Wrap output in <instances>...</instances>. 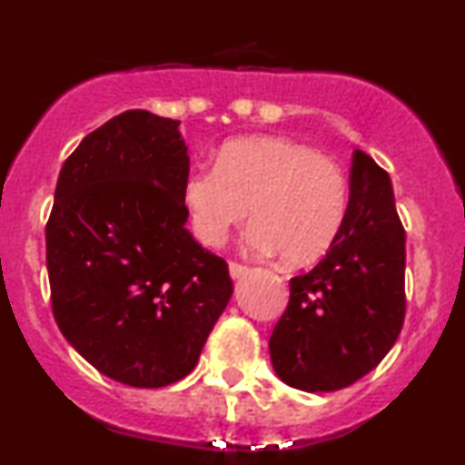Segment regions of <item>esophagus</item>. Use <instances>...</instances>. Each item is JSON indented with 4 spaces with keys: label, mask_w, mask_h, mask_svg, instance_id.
<instances>
[{
    "label": "esophagus",
    "mask_w": 465,
    "mask_h": 465,
    "mask_svg": "<svg viewBox=\"0 0 465 465\" xmlns=\"http://www.w3.org/2000/svg\"><path fill=\"white\" fill-rule=\"evenodd\" d=\"M249 273V269L247 266H242V264H238V262H232L229 264V275H232V280H242L244 275Z\"/></svg>",
    "instance_id": "34e87169"
}]
</instances>
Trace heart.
Segmentation results:
<instances>
[{"instance_id": "1", "label": "heart", "mask_w": 465, "mask_h": 465, "mask_svg": "<svg viewBox=\"0 0 465 465\" xmlns=\"http://www.w3.org/2000/svg\"><path fill=\"white\" fill-rule=\"evenodd\" d=\"M183 205L194 236L221 247L249 216L251 255H282L288 266L319 260L343 225L348 181L334 159L284 135H249L223 143L214 165L185 177Z\"/></svg>"}]
</instances>
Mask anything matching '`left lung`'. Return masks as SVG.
Listing matches in <instances>:
<instances>
[{
	"label": "left lung",
	"instance_id": "obj_1",
	"mask_svg": "<svg viewBox=\"0 0 465 465\" xmlns=\"http://www.w3.org/2000/svg\"><path fill=\"white\" fill-rule=\"evenodd\" d=\"M404 308V229L391 179L354 151L343 225L322 262L291 280L269 339L273 370L311 393L354 385L393 348Z\"/></svg>",
	"mask_w": 465,
	"mask_h": 465
}]
</instances>
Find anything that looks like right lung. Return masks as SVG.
<instances>
[{
    "mask_svg": "<svg viewBox=\"0 0 465 465\" xmlns=\"http://www.w3.org/2000/svg\"><path fill=\"white\" fill-rule=\"evenodd\" d=\"M179 124L133 109L89 133L63 163L45 227L58 328L129 387L188 376L233 292L225 260L185 229Z\"/></svg>",
    "mask_w": 465,
    "mask_h": 465,
    "instance_id": "add662e5",
    "label": "right lung"
}]
</instances>
